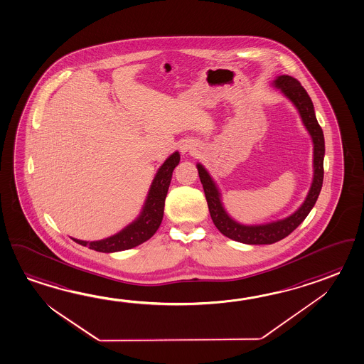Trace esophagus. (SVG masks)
Masks as SVG:
<instances>
[{
    "label": "esophagus",
    "instance_id": "obj_1",
    "mask_svg": "<svg viewBox=\"0 0 364 364\" xmlns=\"http://www.w3.org/2000/svg\"><path fill=\"white\" fill-rule=\"evenodd\" d=\"M179 150L185 155L187 152H191V150H193V144L191 142H188V141H185V142L179 144Z\"/></svg>",
    "mask_w": 364,
    "mask_h": 364
}]
</instances>
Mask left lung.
I'll return each mask as SVG.
<instances>
[{
  "mask_svg": "<svg viewBox=\"0 0 364 364\" xmlns=\"http://www.w3.org/2000/svg\"><path fill=\"white\" fill-rule=\"evenodd\" d=\"M271 86L278 89L297 109L301 122L306 129L307 133L310 134L313 142V181L304 203L292 214L277 221L252 225L242 223L232 218L226 210L222 201L221 190L213 177L210 176V173L205 169V166L201 163L196 164L200 181L205 193L209 213L215 228H218L223 235L228 236V239L244 244H272L289 235L294 228H299L301 222L306 218L307 214L313 209L323 185V161L326 147L323 130L316 120L313 102L299 81L291 76H277L272 80Z\"/></svg>",
  "mask_w": 364,
  "mask_h": 364,
  "instance_id": "8db88e82",
  "label": "left lung"
}]
</instances>
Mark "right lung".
Segmentation results:
<instances>
[{"label": "right lung", "mask_w": 364, "mask_h": 364, "mask_svg": "<svg viewBox=\"0 0 364 364\" xmlns=\"http://www.w3.org/2000/svg\"><path fill=\"white\" fill-rule=\"evenodd\" d=\"M179 160L181 155L178 151H176L157 169L156 174L151 182L146 200L143 203L142 209L134 221L130 222L114 235L108 236L102 240L86 242L75 237H72V240L80 245L89 247L90 250L103 253L130 250L142 242H147L151 236L156 232L157 228L163 221L165 198L171 185L173 171L179 164Z\"/></svg>", "instance_id": "add662e5"}]
</instances>
